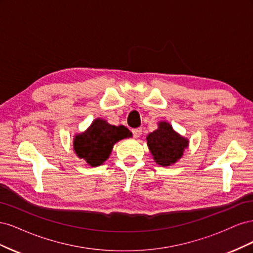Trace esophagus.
I'll return each instance as SVG.
<instances>
[{
  "mask_svg": "<svg viewBox=\"0 0 253 253\" xmlns=\"http://www.w3.org/2000/svg\"><path fill=\"white\" fill-rule=\"evenodd\" d=\"M132 133H133V136L135 137V138H138V137H140V135L142 134V128L141 127L134 128V129H132Z\"/></svg>",
  "mask_w": 253,
  "mask_h": 253,
  "instance_id": "obj_1",
  "label": "esophagus"
}]
</instances>
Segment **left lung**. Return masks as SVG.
<instances>
[{
  "label": "left lung",
  "mask_w": 253,
  "mask_h": 253,
  "mask_svg": "<svg viewBox=\"0 0 253 253\" xmlns=\"http://www.w3.org/2000/svg\"><path fill=\"white\" fill-rule=\"evenodd\" d=\"M147 140L155 163L162 167H169L177 162L189 144V140L176 133L166 121L159 122L158 128L148 135Z\"/></svg>",
  "instance_id": "obj_1"
}]
</instances>
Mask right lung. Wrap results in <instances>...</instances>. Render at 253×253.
Masks as SVG:
<instances>
[{
    "label": "right lung",
    "instance_id": "add662e5",
    "mask_svg": "<svg viewBox=\"0 0 253 253\" xmlns=\"http://www.w3.org/2000/svg\"><path fill=\"white\" fill-rule=\"evenodd\" d=\"M132 133L124 126H112L103 119H95L85 132L74 138V151L90 167L102 165L111 155L114 144L128 138Z\"/></svg>",
    "mask_w": 253,
    "mask_h": 253
}]
</instances>
